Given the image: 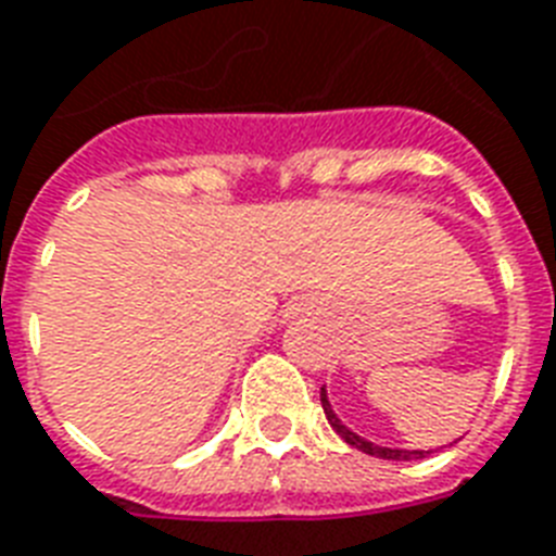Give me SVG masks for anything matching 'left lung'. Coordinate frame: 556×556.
<instances>
[{
  "label": "left lung",
  "instance_id": "obj_1",
  "mask_svg": "<svg viewBox=\"0 0 556 556\" xmlns=\"http://www.w3.org/2000/svg\"><path fill=\"white\" fill-rule=\"evenodd\" d=\"M320 401H323V413H326V418H329L331 430L338 432L340 439L346 441V444H352V447L364 450V453H369V456H378V458H392V462H413V458H427L432 453V450H401V447H380V444H375V441L364 439V435H357L355 430H349L346 424L340 421L338 413L331 409V401H329V392H326V387L320 389Z\"/></svg>",
  "mask_w": 556,
  "mask_h": 556
}]
</instances>
